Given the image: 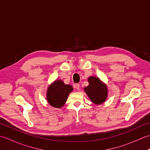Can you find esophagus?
I'll return each mask as SVG.
<instances>
[{
	"instance_id": "1",
	"label": "esophagus",
	"mask_w": 150,
	"mask_h": 150,
	"mask_svg": "<svg viewBox=\"0 0 150 150\" xmlns=\"http://www.w3.org/2000/svg\"><path fill=\"white\" fill-rule=\"evenodd\" d=\"M75 88H76V89H77V90H80V84H76V85H75Z\"/></svg>"
}]
</instances>
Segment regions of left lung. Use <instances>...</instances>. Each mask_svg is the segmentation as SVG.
I'll return each instance as SVG.
<instances>
[{"label":"left lung","instance_id":"obj_1","mask_svg":"<svg viewBox=\"0 0 150 150\" xmlns=\"http://www.w3.org/2000/svg\"><path fill=\"white\" fill-rule=\"evenodd\" d=\"M88 81L89 85L84 88V91L90 100L97 105L104 103L107 100L108 95L107 85L95 76H91Z\"/></svg>","mask_w":150,"mask_h":150}]
</instances>
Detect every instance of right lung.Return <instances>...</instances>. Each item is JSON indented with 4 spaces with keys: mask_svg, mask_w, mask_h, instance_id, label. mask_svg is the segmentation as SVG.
Instances as JSON below:
<instances>
[{
    "mask_svg": "<svg viewBox=\"0 0 150 150\" xmlns=\"http://www.w3.org/2000/svg\"><path fill=\"white\" fill-rule=\"evenodd\" d=\"M73 88L69 84H65L60 79H56L48 86L46 91V100L53 108H61L68 99Z\"/></svg>",
    "mask_w": 150,
    "mask_h": 150,
    "instance_id": "add662e5",
    "label": "right lung"
}]
</instances>
